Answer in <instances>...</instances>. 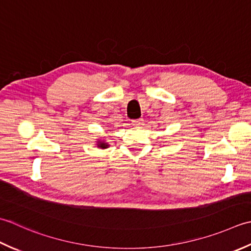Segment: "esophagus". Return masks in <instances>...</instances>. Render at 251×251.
<instances>
[{"mask_svg": "<svg viewBox=\"0 0 251 251\" xmlns=\"http://www.w3.org/2000/svg\"><path fill=\"white\" fill-rule=\"evenodd\" d=\"M132 125L133 126H141V125H143V119H134V120H132Z\"/></svg>", "mask_w": 251, "mask_h": 251, "instance_id": "esophagus-1", "label": "esophagus"}]
</instances>
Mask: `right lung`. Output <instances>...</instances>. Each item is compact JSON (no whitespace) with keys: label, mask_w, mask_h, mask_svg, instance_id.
Returning a JSON list of instances; mask_svg holds the SVG:
<instances>
[{"label":"right lung","mask_w":251,"mask_h":251,"mask_svg":"<svg viewBox=\"0 0 251 251\" xmlns=\"http://www.w3.org/2000/svg\"><path fill=\"white\" fill-rule=\"evenodd\" d=\"M97 147H100V148H107V147H108V144H107V143H105L104 141H103V142H99V143H97Z\"/></svg>","instance_id":"right-lung-1"}]
</instances>
